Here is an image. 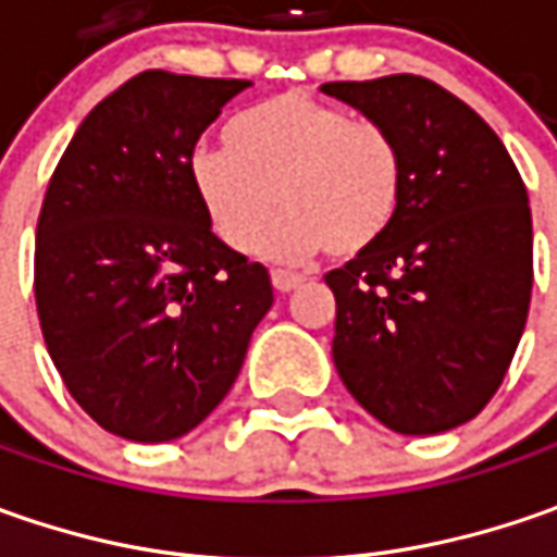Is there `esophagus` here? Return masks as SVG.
Masks as SVG:
<instances>
[{
	"instance_id": "esophagus-1",
	"label": "esophagus",
	"mask_w": 557,
	"mask_h": 557,
	"mask_svg": "<svg viewBox=\"0 0 557 557\" xmlns=\"http://www.w3.org/2000/svg\"><path fill=\"white\" fill-rule=\"evenodd\" d=\"M304 282H307V278L297 275V272H285V269H275V272H272V285H275V290H282V294L300 288Z\"/></svg>"
}]
</instances>
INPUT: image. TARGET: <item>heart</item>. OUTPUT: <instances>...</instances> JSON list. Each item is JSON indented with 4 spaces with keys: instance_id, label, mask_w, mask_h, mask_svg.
<instances>
[{
    "instance_id": "1",
    "label": "heart",
    "mask_w": 557,
    "mask_h": 557,
    "mask_svg": "<svg viewBox=\"0 0 557 557\" xmlns=\"http://www.w3.org/2000/svg\"><path fill=\"white\" fill-rule=\"evenodd\" d=\"M188 183L225 247L250 253L267 238L269 257L307 260L322 247L356 257L394 225L406 161L396 136L354 120L307 92H282L242 111L225 145H198Z\"/></svg>"
}]
</instances>
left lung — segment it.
<instances>
[{"label":"left lung","instance_id":"8db88e82","mask_svg":"<svg viewBox=\"0 0 557 557\" xmlns=\"http://www.w3.org/2000/svg\"><path fill=\"white\" fill-rule=\"evenodd\" d=\"M403 148L391 232L332 269V356L356 403L396 434H440L499 391L533 288L527 188L461 98L412 74L325 83Z\"/></svg>","mask_w":557,"mask_h":557}]
</instances>
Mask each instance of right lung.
<instances>
[{
    "label": "right lung",
    "instance_id": "add662e5",
    "mask_svg": "<svg viewBox=\"0 0 557 557\" xmlns=\"http://www.w3.org/2000/svg\"><path fill=\"white\" fill-rule=\"evenodd\" d=\"M247 79L145 71L98 101L54 166L33 290L64 387L136 443L188 434L242 372L272 307L267 267L225 247L188 158Z\"/></svg>",
    "mask_w": 557,
    "mask_h": 557
}]
</instances>
